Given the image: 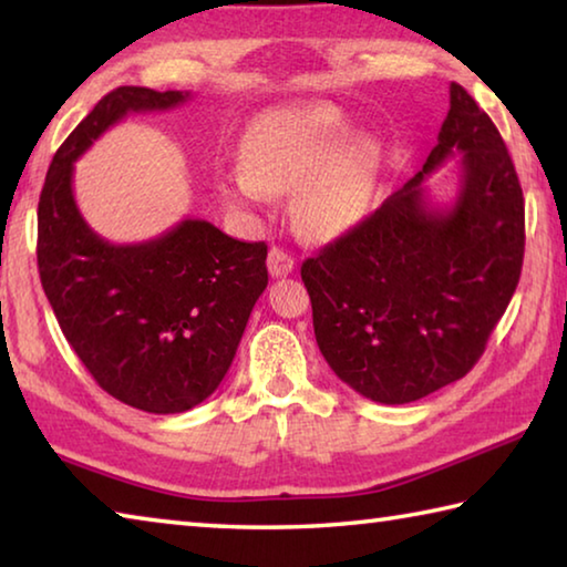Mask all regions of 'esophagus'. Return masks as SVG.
<instances>
[{
  "mask_svg": "<svg viewBox=\"0 0 567 567\" xmlns=\"http://www.w3.org/2000/svg\"><path fill=\"white\" fill-rule=\"evenodd\" d=\"M267 267H270L272 277H285L295 270V257L282 247H272L267 255Z\"/></svg>",
  "mask_w": 567,
  "mask_h": 567,
  "instance_id": "esophagus-1",
  "label": "esophagus"
}]
</instances>
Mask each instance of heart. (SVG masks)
Wrapping results in <instances>:
<instances>
[{
	"mask_svg": "<svg viewBox=\"0 0 567 567\" xmlns=\"http://www.w3.org/2000/svg\"><path fill=\"white\" fill-rule=\"evenodd\" d=\"M348 127L344 112L330 102H292L262 112L245 130V165L229 169V195L265 205L272 192L300 187L297 213L305 227L322 237L342 233L360 217L378 167L370 140L339 141Z\"/></svg>",
	"mask_w": 567,
	"mask_h": 567,
	"instance_id": "heart-1",
	"label": "heart"
}]
</instances>
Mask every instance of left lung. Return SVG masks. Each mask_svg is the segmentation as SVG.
<instances>
[{
    "label": "left lung",
    "instance_id": "left-lung-1",
    "mask_svg": "<svg viewBox=\"0 0 567 567\" xmlns=\"http://www.w3.org/2000/svg\"><path fill=\"white\" fill-rule=\"evenodd\" d=\"M455 154L461 189L429 203L424 179ZM525 199L505 142L450 84L425 165L348 235L302 262L315 340L360 395L405 405L465 378L520 280Z\"/></svg>",
    "mask_w": 567,
    "mask_h": 567
}]
</instances>
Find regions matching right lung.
I'll list each match as a JSON object with an SVG mask.
<instances>
[{"label":"right lung","mask_w":567,"mask_h":567,"mask_svg":"<svg viewBox=\"0 0 567 567\" xmlns=\"http://www.w3.org/2000/svg\"><path fill=\"white\" fill-rule=\"evenodd\" d=\"M189 92L117 87L62 142L37 209V265L66 342L97 385L155 415L199 405L235 360L267 287V245L187 217L137 245H112L74 203V162L132 112L175 110Z\"/></svg>","instance_id":"obj_1"}]
</instances>
